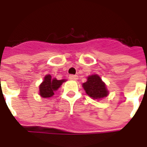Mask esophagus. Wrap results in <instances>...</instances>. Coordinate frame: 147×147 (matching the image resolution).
Masks as SVG:
<instances>
[{
    "mask_svg": "<svg viewBox=\"0 0 147 147\" xmlns=\"http://www.w3.org/2000/svg\"><path fill=\"white\" fill-rule=\"evenodd\" d=\"M69 79H71V80H77L78 78V76H76V75H70L69 76Z\"/></svg>",
    "mask_w": 147,
    "mask_h": 147,
    "instance_id": "obj_1",
    "label": "esophagus"
}]
</instances>
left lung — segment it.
<instances>
[{"label": "left lung", "mask_w": 147, "mask_h": 147, "mask_svg": "<svg viewBox=\"0 0 147 147\" xmlns=\"http://www.w3.org/2000/svg\"><path fill=\"white\" fill-rule=\"evenodd\" d=\"M83 88L88 95L93 99H100L108 94L106 85L97 75L88 77L87 82L83 84Z\"/></svg>", "instance_id": "left-lung-1"}]
</instances>
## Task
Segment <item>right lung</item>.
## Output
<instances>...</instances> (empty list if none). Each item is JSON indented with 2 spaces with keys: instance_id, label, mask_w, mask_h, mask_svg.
Listing matches in <instances>:
<instances>
[{
  "instance_id": "add662e5",
  "label": "right lung",
  "mask_w": 147,
  "mask_h": 147,
  "mask_svg": "<svg viewBox=\"0 0 147 147\" xmlns=\"http://www.w3.org/2000/svg\"><path fill=\"white\" fill-rule=\"evenodd\" d=\"M64 82H65V79L57 80L56 78H52L50 75H47L40 85V94L42 98H50Z\"/></svg>"
}]
</instances>
